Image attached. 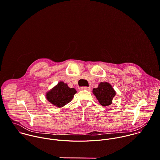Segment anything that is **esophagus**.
I'll return each mask as SVG.
<instances>
[{
  "label": "esophagus",
  "mask_w": 160,
  "mask_h": 160,
  "mask_svg": "<svg viewBox=\"0 0 160 160\" xmlns=\"http://www.w3.org/2000/svg\"><path fill=\"white\" fill-rule=\"evenodd\" d=\"M80 90H87V91H89L91 89V88L89 87H81L79 88Z\"/></svg>",
  "instance_id": "esophagus-1"
}]
</instances>
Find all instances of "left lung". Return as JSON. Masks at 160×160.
<instances>
[{"label": "left lung", "instance_id": "1", "mask_svg": "<svg viewBox=\"0 0 160 160\" xmlns=\"http://www.w3.org/2000/svg\"><path fill=\"white\" fill-rule=\"evenodd\" d=\"M93 93L99 103L103 107L111 105L113 98L116 95L113 88L108 82L100 83L97 88L93 89Z\"/></svg>", "mask_w": 160, "mask_h": 160}]
</instances>
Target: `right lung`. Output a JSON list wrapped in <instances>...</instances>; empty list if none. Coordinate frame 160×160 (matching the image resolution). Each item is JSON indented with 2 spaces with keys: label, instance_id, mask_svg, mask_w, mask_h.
<instances>
[{
  "label": "right lung",
  "instance_id": "right-lung-1",
  "mask_svg": "<svg viewBox=\"0 0 160 160\" xmlns=\"http://www.w3.org/2000/svg\"><path fill=\"white\" fill-rule=\"evenodd\" d=\"M77 91L74 88H69L63 82L58 84L47 93L46 97L51 103L58 107H62L69 103Z\"/></svg>",
  "mask_w": 160,
  "mask_h": 160
}]
</instances>
